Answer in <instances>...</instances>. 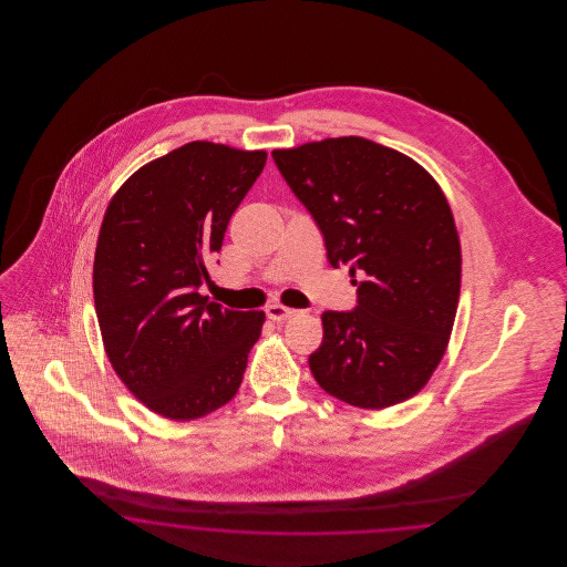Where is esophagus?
Segmentation results:
<instances>
[{"mask_svg":"<svg viewBox=\"0 0 567 567\" xmlns=\"http://www.w3.org/2000/svg\"><path fill=\"white\" fill-rule=\"evenodd\" d=\"M266 315H268L270 321H287V319H291V317L296 315V310H293V308H287V306H282V303H270V306L266 308Z\"/></svg>","mask_w":567,"mask_h":567,"instance_id":"obj_1","label":"esophagus"}]
</instances>
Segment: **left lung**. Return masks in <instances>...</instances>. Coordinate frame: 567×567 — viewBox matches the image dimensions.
Masks as SVG:
<instances>
[{"instance_id":"obj_1","label":"left lung","mask_w":567,"mask_h":567,"mask_svg":"<svg viewBox=\"0 0 567 567\" xmlns=\"http://www.w3.org/2000/svg\"><path fill=\"white\" fill-rule=\"evenodd\" d=\"M271 157L317 220L329 264L361 276L354 310L321 317L312 374L357 408L405 402L442 361L457 315L461 244L444 193L414 159L359 135Z\"/></svg>"}]
</instances>
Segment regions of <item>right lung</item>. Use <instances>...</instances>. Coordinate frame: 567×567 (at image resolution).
Returning <instances> with one entry per match:
<instances>
[{
	"mask_svg": "<svg viewBox=\"0 0 567 567\" xmlns=\"http://www.w3.org/2000/svg\"><path fill=\"white\" fill-rule=\"evenodd\" d=\"M266 159L197 140L142 165L110 199L93 261L97 323L114 372L165 419L227 404L261 336V310L223 308L199 287Z\"/></svg>",
	"mask_w": 567,
	"mask_h": 567,
	"instance_id": "obj_1",
	"label": "right lung"
}]
</instances>
